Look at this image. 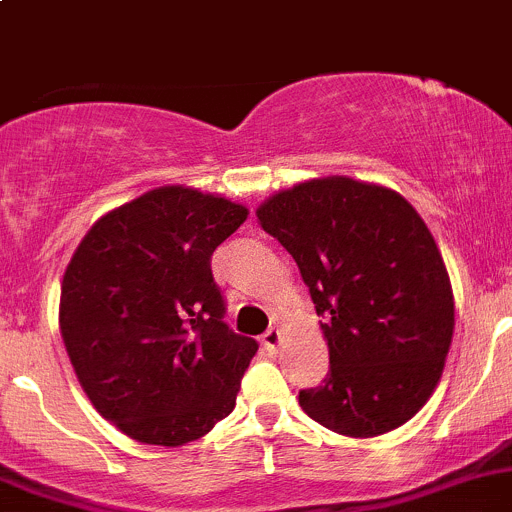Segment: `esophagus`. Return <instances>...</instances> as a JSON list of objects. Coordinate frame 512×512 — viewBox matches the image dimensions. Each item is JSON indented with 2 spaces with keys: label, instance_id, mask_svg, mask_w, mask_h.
<instances>
[{
  "label": "esophagus",
  "instance_id": "1",
  "mask_svg": "<svg viewBox=\"0 0 512 512\" xmlns=\"http://www.w3.org/2000/svg\"><path fill=\"white\" fill-rule=\"evenodd\" d=\"M280 344H282L280 329H267V332L262 334V347H265L270 354H275L277 349H280Z\"/></svg>",
  "mask_w": 512,
  "mask_h": 512
}]
</instances>
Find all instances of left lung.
<instances>
[{
  "label": "left lung",
  "mask_w": 512,
  "mask_h": 512,
  "mask_svg": "<svg viewBox=\"0 0 512 512\" xmlns=\"http://www.w3.org/2000/svg\"><path fill=\"white\" fill-rule=\"evenodd\" d=\"M262 230L294 257L329 347L304 414L342 436L394 431L431 399L453 339V289L431 230L396 190L332 175L275 193Z\"/></svg>",
  "instance_id": "1"
}]
</instances>
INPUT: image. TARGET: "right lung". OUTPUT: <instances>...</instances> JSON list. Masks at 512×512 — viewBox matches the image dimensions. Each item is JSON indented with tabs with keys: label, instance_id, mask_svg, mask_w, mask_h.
Listing matches in <instances>:
<instances>
[{
	"label": "right lung",
	"instance_id": "1",
	"mask_svg": "<svg viewBox=\"0 0 512 512\" xmlns=\"http://www.w3.org/2000/svg\"><path fill=\"white\" fill-rule=\"evenodd\" d=\"M245 205L183 185L96 220L61 282L59 327L81 389L126 436L183 446L235 409L257 342L223 322L210 257Z\"/></svg>",
	"mask_w": 512,
	"mask_h": 512
}]
</instances>
